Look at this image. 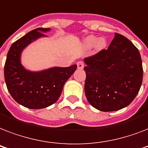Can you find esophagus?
Here are the masks:
<instances>
[{"instance_id":"esophagus-1","label":"esophagus","mask_w":148,"mask_h":148,"mask_svg":"<svg viewBox=\"0 0 148 148\" xmlns=\"http://www.w3.org/2000/svg\"><path fill=\"white\" fill-rule=\"evenodd\" d=\"M77 68L81 70L83 69L84 67V63L82 61H78L77 63Z\"/></svg>"}]
</instances>
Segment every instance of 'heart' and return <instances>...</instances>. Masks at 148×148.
I'll use <instances>...</instances> for the list:
<instances>
[{
    "label": "heart",
    "mask_w": 148,
    "mask_h": 148,
    "mask_svg": "<svg viewBox=\"0 0 148 148\" xmlns=\"http://www.w3.org/2000/svg\"><path fill=\"white\" fill-rule=\"evenodd\" d=\"M83 46L86 49H90L94 47L96 51H101L107 46V40L104 38H97L95 36L90 35L84 38Z\"/></svg>",
    "instance_id": "b5f03b06"
}]
</instances>
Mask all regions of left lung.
I'll list each match as a JSON object with an SVG mask.
<instances>
[{"instance_id": "1", "label": "left lung", "mask_w": 148, "mask_h": 148, "mask_svg": "<svg viewBox=\"0 0 148 148\" xmlns=\"http://www.w3.org/2000/svg\"><path fill=\"white\" fill-rule=\"evenodd\" d=\"M84 60V91L90 105L108 112L134 101L142 84L143 67L140 52L131 40L115 33L108 49Z\"/></svg>"}]
</instances>
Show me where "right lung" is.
Masks as SVG:
<instances>
[{
    "label": "right lung",
    "instance_id": "obj_1",
    "mask_svg": "<svg viewBox=\"0 0 148 148\" xmlns=\"http://www.w3.org/2000/svg\"><path fill=\"white\" fill-rule=\"evenodd\" d=\"M50 30L37 28L30 31L10 46L7 55L4 79L8 91L17 103L30 109H41L55 103L65 82L77 69V65L74 64L68 67H53L31 71L21 64L23 50L38 38L47 37L43 33Z\"/></svg>",
    "mask_w": 148,
    "mask_h": 148
}]
</instances>
